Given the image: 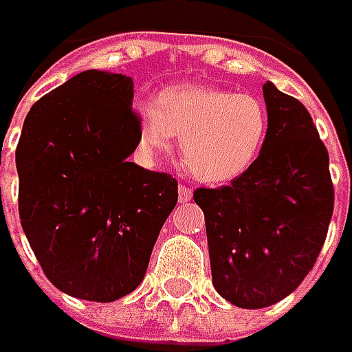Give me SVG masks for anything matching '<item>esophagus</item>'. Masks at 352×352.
Returning <instances> with one entry per match:
<instances>
[{
    "instance_id": "esophagus-1",
    "label": "esophagus",
    "mask_w": 352,
    "mask_h": 352,
    "mask_svg": "<svg viewBox=\"0 0 352 352\" xmlns=\"http://www.w3.org/2000/svg\"><path fill=\"white\" fill-rule=\"evenodd\" d=\"M178 197H180L182 204L190 201V199H192V190H190L188 186H180V188H178Z\"/></svg>"
}]
</instances>
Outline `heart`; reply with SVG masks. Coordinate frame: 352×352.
<instances>
[{
  "mask_svg": "<svg viewBox=\"0 0 352 352\" xmlns=\"http://www.w3.org/2000/svg\"><path fill=\"white\" fill-rule=\"evenodd\" d=\"M142 153L155 156L180 137V158L188 172L206 184L243 176L263 153L268 111L252 94L206 86H172L156 103H135Z\"/></svg>",
  "mask_w": 352,
  "mask_h": 352,
  "instance_id": "1",
  "label": "heart"
}]
</instances>
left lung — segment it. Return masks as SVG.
<instances>
[{"instance_id": "left-lung-1", "label": "left lung", "mask_w": 352, "mask_h": 352, "mask_svg": "<svg viewBox=\"0 0 352 352\" xmlns=\"http://www.w3.org/2000/svg\"><path fill=\"white\" fill-rule=\"evenodd\" d=\"M268 135L243 176L197 188L211 280L236 307L258 309L296 290L318 261L333 215L329 155L302 103L266 82Z\"/></svg>"}]
</instances>
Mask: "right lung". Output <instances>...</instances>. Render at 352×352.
I'll return each instance as SVG.
<instances>
[{"instance_id": "1", "label": "right lung", "mask_w": 352, "mask_h": 352, "mask_svg": "<svg viewBox=\"0 0 352 352\" xmlns=\"http://www.w3.org/2000/svg\"><path fill=\"white\" fill-rule=\"evenodd\" d=\"M137 144L125 74L80 72L25 117L21 225L48 280L72 298L105 304L135 290L178 201L170 174L129 162Z\"/></svg>"}]
</instances>
